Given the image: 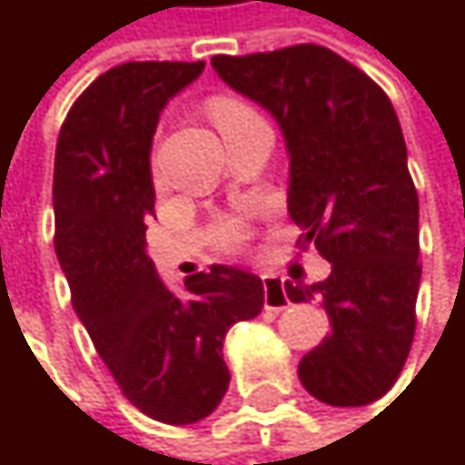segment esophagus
Here are the masks:
<instances>
[{
    "label": "esophagus",
    "mask_w": 465,
    "mask_h": 465,
    "mask_svg": "<svg viewBox=\"0 0 465 465\" xmlns=\"http://www.w3.org/2000/svg\"><path fill=\"white\" fill-rule=\"evenodd\" d=\"M288 304H291V296L285 291V280H280V277H263V307L280 312Z\"/></svg>",
    "instance_id": "34e87169"
}]
</instances>
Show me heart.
Listing matches in <instances>:
<instances>
[{"mask_svg":"<svg viewBox=\"0 0 465 465\" xmlns=\"http://www.w3.org/2000/svg\"><path fill=\"white\" fill-rule=\"evenodd\" d=\"M210 115H213V121H215V126H218V132L221 134H229L233 126H239V124H244V121H250V118H258V113L247 104V102H242V99H236V96H229V94H221V96H213L210 99ZM242 226H236V223H226L221 233H218V244L221 247H236L239 242H242Z\"/></svg>","mask_w":465,"mask_h":465,"instance_id":"heart-1","label":"heart"}]
</instances>
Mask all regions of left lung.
Here are the masks:
<instances>
[{"mask_svg":"<svg viewBox=\"0 0 465 465\" xmlns=\"http://www.w3.org/2000/svg\"><path fill=\"white\" fill-rule=\"evenodd\" d=\"M233 91L266 107L291 153L288 213L331 263L318 285L285 282L291 302L323 299L331 333L299 363L331 407H363L399 380L420 288L418 191L388 94L323 45L215 55Z\"/></svg>","mask_w":465,"mask_h":465,"instance_id":"obj_1","label":"left lung"}]
</instances>
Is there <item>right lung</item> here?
I'll use <instances>...</instances> for the list:
<instances>
[{
    "instance_id": "obj_1",
    "label": "right lung",
    "mask_w": 465,
    "mask_h": 465,
    "mask_svg": "<svg viewBox=\"0 0 465 465\" xmlns=\"http://www.w3.org/2000/svg\"><path fill=\"white\" fill-rule=\"evenodd\" d=\"M204 61H129L72 104L53 166L55 255L72 307L124 396L147 418L188 425L229 391L223 339L263 310V282L210 266L172 293L144 252L153 215L150 144L163 104Z\"/></svg>"
}]
</instances>
